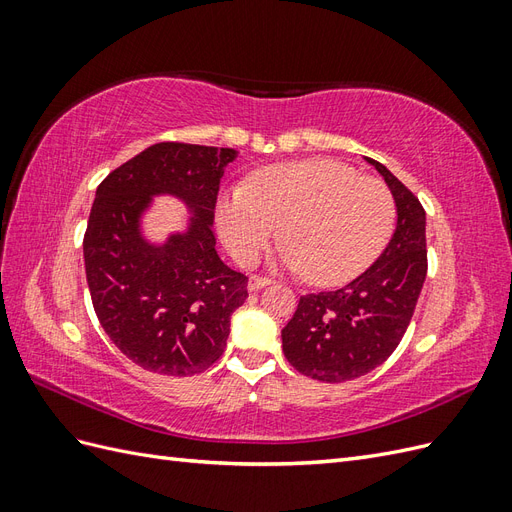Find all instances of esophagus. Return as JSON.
<instances>
[{
    "mask_svg": "<svg viewBox=\"0 0 512 512\" xmlns=\"http://www.w3.org/2000/svg\"><path fill=\"white\" fill-rule=\"evenodd\" d=\"M269 284H271L269 277L252 275V277H250V282H247V288H250V290H260V288H265V286H269Z\"/></svg>",
    "mask_w": 512,
    "mask_h": 512,
    "instance_id": "esophagus-1",
    "label": "esophagus"
}]
</instances>
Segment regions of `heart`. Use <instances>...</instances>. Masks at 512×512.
<instances>
[{
	"label": "heart",
	"instance_id": "b5f03b06",
	"mask_svg": "<svg viewBox=\"0 0 512 512\" xmlns=\"http://www.w3.org/2000/svg\"><path fill=\"white\" fill-rule=\"evenodd\" d=\"M395 198L356 168L312 158L260 170L247 188L218 205L220 235L239 265L250 267L282 226V258L307 280L337 286L354 280L389 243Z\"/></svg>",
	"mask_w": 512,
	"mask_h": 512
}]
</instances>
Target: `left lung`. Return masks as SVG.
I'll use <instances>...</instances> for the list:
<instances>
[{"instance_id": "8db88e82", "label": "left lung", "mask_w": 512, "mask_h": 512, "mask_svg": "<svg viewBox=\"0 0 512 512\" xmlns=\"http://www.w3.org/2000/svg\"><path fill=\"white\" fill-rule=\"evenodd\" d=\"M376 166L391 188L397 228L386 250L348 286L305 294L282 329V348L299 374L346 382L369 374L399 346L427 275L425 209L389 168Z\"/></svg>"}]
</instances>
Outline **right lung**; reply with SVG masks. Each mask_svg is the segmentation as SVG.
Returning <instances> with one entry per match:
<instances>
[{
	"label": "right lung",
	"instance_id": "1",
	"mask_svg": "<svg viewBox=\"0 0 512 512\" xmlns=\"http://www.w3.org/2000/svg\"><path fill=\"white\" fill-rule=\"evenodd\" d=\"M235 149L158 143L115 168L96 190L83 239L91 303L111 342L162 376H194L220 359L247 277L215 252L220 179ZM181 197L191 228L153 246L140 235L150 196Z\"/></svg>",
	"mask_w": 512,
	"mask_h": 512
}]
</instances>
